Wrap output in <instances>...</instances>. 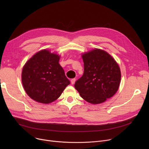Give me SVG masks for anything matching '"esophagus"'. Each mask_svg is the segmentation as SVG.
Returning <instances> with one entry per match:
<instances>
[{
    "mask_svg": "<svg viewBox=\"0 0 149 149\" xmlns=\"http://www.w3.org/2000/svg\"><path fill=\"white\" fill-rule=\"evenodd\" d=\"M75 80H76L75 79H72L71 80H70V83H71L72 84H74L75 83Z\"/></svg>",
    "mask_w": 149,
    "mask_h": 149,
    "instance_id": "esophagus-1",
    "label": "esophagus"
}]
</instances>
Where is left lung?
<instances>
[{"instance_id":"1","label":"left lung","mask_w":149,"mask_h":149,"mask_svg":"<svg viewBox=\"0 0 149 149\" xmlns=\"http://www.w3.org/2000/svg\"><path fill=\"white\" fill-rule=\"evenodd\" d=\"M84 73L74 87L80 96L92 104H100L118 91L121 71L112 57L103 50L95 49L82 55Z\"/></svg>"}]
</instances>
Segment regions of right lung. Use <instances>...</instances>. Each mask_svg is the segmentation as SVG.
I'll return each instance as SVG.
<instances>
[{"instance_id": "1", "label": "right lung", "mask_w": 149, "mask_h": 149, "mask_svg": "<svg viewBox=\"0 0 149 149\" xmlns=\"http://www.w3.org/2000/svg\"><path fill=\"white\" fill-rule=\"evenodd\" d=\"M59 60L57 54L44 49L26 63L22 81L25 91L33 100L43 104L53 102L70 84Z\"/></svg>"}]
</instances>
